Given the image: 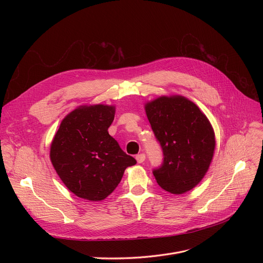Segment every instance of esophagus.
I'll use <instances>...</instances> for the list:
<instances>
[{
    "instance_id": "esophagus-1",
    "label": "esophagus",
    "mask_w": 263,
    "mask_h": 263,
    "mask_svg": "<svg viewBox=\"0 0 263 263\" xmlns=\"http://www.w3.org/2000/svg\"><path fill=\"white\" fill-rule=\"evenodd\" d=\"M135 159H136L137 163H143L145 161V159H146V156L144 154H141V155H137L135 157Z\"/></svg>"
}]
</instances>
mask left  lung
Returning <instances> with one entry per match:
<instances>
[{
    "instance_id": "8db88e82",
    "label": "left lung",
    "mask_w": 263,
    "mask_h": 263,
    "mask_svg": "<svg viewBox=\"0 0 263 263\" xmlns=\"http://www.w3.org/2000/svg\"><path fill=\"white\" fill-rule=\"evenodd\" d=\"M145 109L164 156L161 166L153 172L156 180L172 194H183L209 170L215 149L211 123L182 96H162L147 102Z\"/></svg>"
}]
</instances>
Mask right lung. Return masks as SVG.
I'll list each match as a JSON object with an SVG mask.
<instances>
[{"instance_id": "1", "label": "right lung", "mask_w": 263, "mask_h": 263, "mask_svg": "<svg viewBox=\"0 0 263 263\" xmlns=\"http://www.w3.org/2000/svg\"><path fill=\"white\" fill-rule=\"evenodd\" d=\"M115 106L82 105L61 122L50 159L68 190L80 198L99 201L119 184L124 170L136 160L108 134Z\"/></svg>"}]
</instances>
